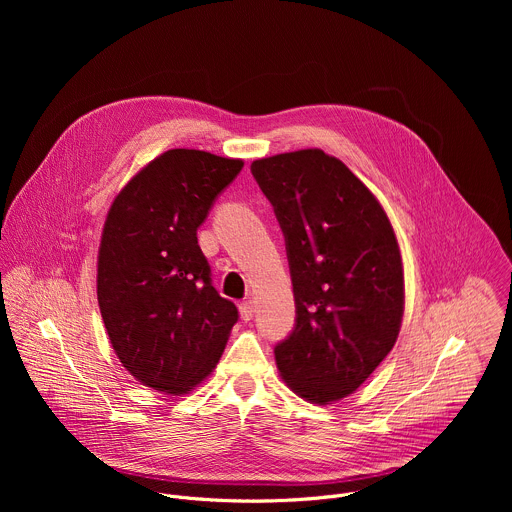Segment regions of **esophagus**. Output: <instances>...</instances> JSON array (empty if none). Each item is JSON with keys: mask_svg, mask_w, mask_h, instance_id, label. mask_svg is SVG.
I'll return each instance as SVG.
<instances>
[{"mask_svg": "<svg viewBox=\"0 0 512 512\" xmlns=\"http://www.w3.org/2000/svg\"><path fill=\"white\" fill-rule=\"evenodd\" d=\"M239 312H241V318H243L245 322L253 320V314H255V306H253V302H251V300H249V302H243V304L239 306Z\"/></svg>", "mask_w": 512, "mask_h": 512, "instance_id": "esophagus-1", "label": "esophagus"}]
</instances>
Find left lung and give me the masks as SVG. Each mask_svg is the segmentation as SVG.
Wrapping results in <instances>:
<instances>
[{"label":"left lung","mask_w":512,"mask_h":512,"mask_svg":"<svg viewBox=\"0 0 512 512\" xmlns=\"http://www.w3.org/2000/svg\"><path fill=\"white\" fill-rule=\"evenodd\" d=\"M251 174L285 239L296 324L275 344L283 381L310 403L356 391L391 352L405 287L389 218L340 160L300 150L255 160Z\"/></svg>","instance_id":"left-lung-1"}]
</instances>
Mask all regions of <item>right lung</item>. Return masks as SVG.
Listing matches in <instances>:
<instances>
[{"mask_svg":"<svg viewBox=\"0 0 512 512\" xmlns=\"http://www.w3.org/2000/svg\"><path fill=\"white\" fill-rule=\"evenodd\" d=\"M241 160L170 150L117 194L97 269L101 316L123 367L182 395L212 373L239 320L212 287L196 231L241 172Z\"/></svg>","mask_w":512,"mask_h":512,"instance_id":"obj_1","label":"right lung"}]
</instances>
